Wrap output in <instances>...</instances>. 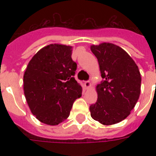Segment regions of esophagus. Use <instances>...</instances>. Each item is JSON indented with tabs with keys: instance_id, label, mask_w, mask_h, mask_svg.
<instances>
[{
	"instance_id": "obj_1",
	"label": "esophagus",
	"mask_w": 156,
	"mask_h": 156,
	"mask_svg": "<svg viewBox=\"0 0 156 156\" xmlns=\"http://www.w3.org/2000/svg\"><path fill=\"white\" fill-rule=\"evenodd\" d=\"M90 81H85L84 82V87L86 88V89H88V88L90 87Z\"/></svg>"
}]
</instances>
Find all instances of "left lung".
<instances>
[{
    "label": "left lung",
    "mask_w": 156,
    "mask_h": 156,
    "mask_svg": "<svg viewBox=\"0 0 156 156\" xmlns=\"http://www.w3.org/2000/svg\"><path fill=\"white\" fill-rule=\"evenodd\" d=\"M103 81L96 87L97 101L90 106V116L103 125H113L130 114L141 89L138 67L121 48L109 43L92 45Z\"/></svg>",
    "instance_id": "8db88e82"
}]
</instances>
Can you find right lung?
<instances>
[{
    "mask_svg": "<svg viewBox=\"0 0 156 156\" xmlns=\"http://www.w3.org/2000/svg\"><path fill=\"white\" fill-rule=\"evenodd\" d=\"M72 47L50 44L40 49L28 64L23 76L26 100L41 122L56 126L69 117L73 102L82 96L75 80L77 64Z\"/></svg>",
    "mask_w": 156,
    "mask_h": 156,
    "instance_id": "right-lung-1",
    "label": "right lung"
}]
</instances>
